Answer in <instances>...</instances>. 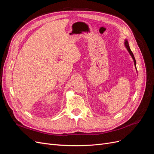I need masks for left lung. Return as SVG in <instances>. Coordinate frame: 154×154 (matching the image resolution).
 Masks as SVG:
<instances>
[{
  "label": "left lung",
  "mask_w": 154,
  "mask_h": 154,
  "mask_svg": "<svg viewBox=\"0 0 154 154\" xmlns=\"http://www.w3.org/2000/svg\"><path fill=\"white\" fill-rule=\"evenodd\" d=\"M124 45H125V47L126 48H127V51H128V52L129 53L130 55L131 56L132 58V59H133V60H134V63L135 68H136V71H137V69H136V59H135V57H134V54L132 53L131 49H130V46H129V44H128V40H127V39H125V40Z\"/></svg>",
  "instance_id": "1"
}]
</instances>
